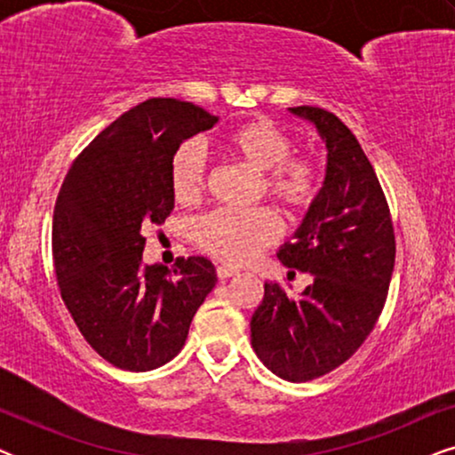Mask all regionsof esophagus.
Listing matches in <instances>:
<instances>
[{"instance_id": "1", "label": "esophagus", "mask_w": 455, "mask_h": 455, "mask_svg": "<svg viewBox=\"0 0 455 455\" xmlns=\"http://www.w3.org/2000/svg\"><path fill=\"white\" fill-rule=\"evenodd\" d=\"M238 269H234V267H228V265H220L217 267V277L220 279H228V277H234L238 275Z\"/></svg>"}]
</instances>
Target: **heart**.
<instances>
[{
	"label": "heart",
	"mask_w": 455,
	"mask_h": 455,
	"mask_svg": "<svg viewBox=\"0 0 455 455\" xmlns=\"http://www.w3.org/2000/svg\"><path fill=\"white\" fill-rule=\"evenodd\" d=\"M223 151L248 170L260 173V195L269 196L285 215L307 213L321 188L319 165L308 155H291V136L267 117L248 120L223 136ZM170 186L178 203L201 201L207 188V159L198 142H182L170 161ZM279 235L269 209H217L195 223L198 248L229 265L248 263Z\"/></svg>",
	"instance_id": "heart-1"
}]
</instances>
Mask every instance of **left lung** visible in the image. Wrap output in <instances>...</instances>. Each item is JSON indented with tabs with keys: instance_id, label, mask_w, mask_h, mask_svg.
I'll return each instance as SVG.
<instances>
[{
	"instance_id": "left-lung-1",
	"label": "left lung",
	"mask_w": 455,
	"mask_h": 455,
	"mask_svg": "<svg viewBox=\"0 0 455 455\" xmlns=\"http://www.w3.org/2000/svg\"><path fill=\"white\" fill-rule=\"evenodd\" d=\"M313 122L327 147L325 184L302 226L277 252L290 269L313 273L302 296L277 282L251 321L252 347L267 369L291 383L319 379L364 344L387 300L395 234L387 198L363 147L331 111L290 108Z\"/></svg>"
}]
</instances>
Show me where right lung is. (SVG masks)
Here are the masks:
<instances>
[{"mask_svg":"<svg viewBox=\"0 0 455 455\" xmlns=\"http://www.w3.org/2000/svg\"><path fill=\"white\" fill-rule=\"evenodd\" d=\"M215 124L198 105L147 99L74 159L60 188L52 248L61 300L92 350L117 369L170 363L215 288L204 257H180L173 269L142 263V232L173 211L172 155Z\"/></svg>","mask_w":455,"mask_h":455,"instance_id":"1","label":"right lung"}]
</instances>
